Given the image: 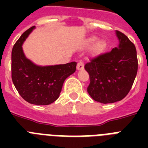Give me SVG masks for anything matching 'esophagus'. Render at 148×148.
Wrapping results in <instances>:
<instances>
[{
  "label": "esophagus",
  "instance_id": "esophagus-1",
  "mask_svg": "<svg viewBox=\"0 0 148 148\" xmlns=\"http://www.w3.org/2000/svg\"><path fill=\"white\" fill-rule=\"evenodd\" d=\"M84 63L82 61H79L77 63V69L80 71V70H83L84 69Z\"/></svg>",
  "mask_w": 148,
  "mask_h": 148
}]
</instances>
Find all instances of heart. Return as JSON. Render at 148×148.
<instances>
[{"label":"heart","instance_id":"1","mask_svg":"<svg viewBox=\"0 0 148 148\" xmlns=\"http://www.w3.org/2000/svg\"><path fill=\"white\" fill-rule=\"evenodd\" d=\"M97 40V38L92 37V38H90V39H89V43H90V45H93V44L96 43ZM104 47H105V43L103 42V41H99V42L97 44V48L98 51H102V50H103Z\"/></svg>","mask_w":148,"mask_h":148}]
</instances>
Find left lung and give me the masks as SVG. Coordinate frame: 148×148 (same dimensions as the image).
I'll use <instances>...</instances> for the list:
<instances>
[{
	"label": "left lung",
	"instance_id": "1",
	"mask_svg": "<svg viewBox=\"0 0 148 148\" xmlns=\"http://www.w3.org/2000/svg\"><path fill=\"white\" fill-rule=\"evenodd\" d=\"M117 47L100 54L84 65L90 76L88 92L102 103L121 101L128 94L138 72L135 46L124 34L116 31Z\"/></svg>",
	"mask_w": 148,
	"mask_h": 148
}]
</instances>
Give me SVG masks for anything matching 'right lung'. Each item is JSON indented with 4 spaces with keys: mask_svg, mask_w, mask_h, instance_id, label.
Instances as JSON below:
<instances>
[{
    "mask_svg": "<svg viewBox=\"0 0 148 148\" xmlns=\"http://www.w3.org/2000/svg\"><path fill=\"white\" fill-rule=\"evenodd\" d=\"M35 26L30 27L15 43L11 53V77L19 95L28 103L48 105L59 97L63 84L76 71L77 63L38 66L25 57L22 45Z\"/></svg>",
    "mask_w": 148,
    "mask_h": 148,
    "instance_id": "add662e5",
    "label": "right lung"
}]
</instances>
